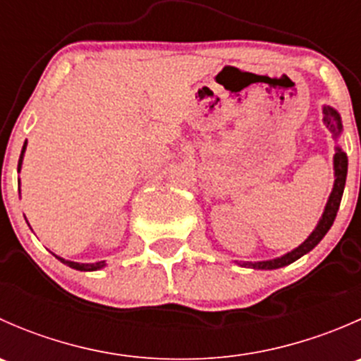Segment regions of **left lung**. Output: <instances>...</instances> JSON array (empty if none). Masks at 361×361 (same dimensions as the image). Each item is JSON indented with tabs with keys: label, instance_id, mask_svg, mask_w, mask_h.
Returning a JSON list of instances; mask_svg holds the SVG:
<instances>
[{
	"label": "left lung",
	"instance_id": "8db88e82",
	"mask_svg": "<svg viewBox=\"0 0 361 361\" xmlns=\"http://www.w3.org/2000/svg\"><path fill=\"white\" fill-rule=\"evenodd\" d=\"M323 123L326 126V129L332 133L334 140H338V136L342 134V120L337 110H334L332 106H323ZM334 188L329 195V201L325 204V209H323L322 218H319L318 225L314 227V231L309 234V238L302 243L300 246L285 253L283 257L272 258V260H262V262H243L241 267L248 269H260V271H272V269L285 267V265L293 264L295 260H298L300 257H304L305 253H309L314 246H318V243L325 238L326 232L330 231V227L334 225V220L337 216L338 206H341L342 192H344L345 185V176H348V155L344 154L341 147H336V155H334Z\"/></svg>",
	"mask_w": 361,
	"mask_h": 361
}]
</instances>
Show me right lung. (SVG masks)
<instances>
[{
  "instance_id": "1",
  "label": "right lung",
  "mask_w": 361,
  "mask_h": 361,
  "mask_svg": "<svg viewBox=\"0 0 361 361\" xmlns=\"http://www.w3.org/2000/svg\"><path fill=\"white\" fill-rule=\"evenodd\" d=\"M25 147H27V141H25L24 147H23V152H20L19 167H17V171H19V173H20V167H23V159H24ZM19 185H20V181H19ZM56 258H59V260L63 262L64 265H69V267H71V269H76V271H83V272L99 271V269H103L104 265H106V262H104V260H101V262H94V264H80V262H71V260H66V258H61V257H57V255H56Z\"/></svg>"
}]
</instances>
